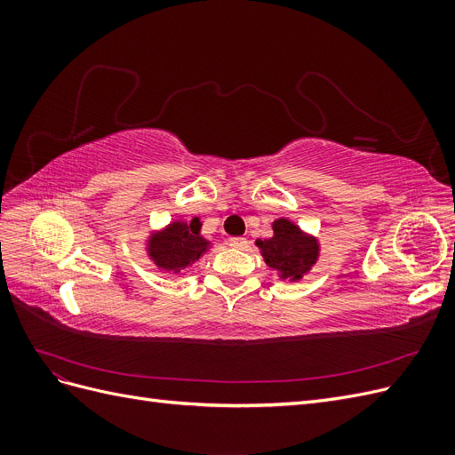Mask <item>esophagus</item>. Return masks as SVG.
Returning <instances> with one entry per match:
<instances>
[{"instance_id": "1", "label": "esophagus", "mask_w": 455, "mask_h": 455, "mask_svg": "<svg viewBox=\"0 0 455 455\" xmlns=\"http://www.w3.org/2000/svg\"><path fill=\"white\" fill-rule=\"evenodd\" d=\"M229 246L231 249H246V246H249V241L244 237H233L229 239Z\"/></svg>"}]
</instances>
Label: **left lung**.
I'll return each instance as SVG.
<instances>
[{"mask_svg":"<svg viewBox=\"0 0 455 455\" xmlns=\"http://www.w3.org/2000/svg\"><path fill=\"white\" fill-rule=\"evenodd\" d=\"M273 235L256 239L261 258L283 281L298 283L319 261L321 243L288 218L273 220Z\"/></svg>","mask_w":455,"mask_h":455,"instance_id":"left-lung-1","label":"left lung"}]
</instances>
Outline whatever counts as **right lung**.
<instances>
[{
    "label": "right lung",
    "instance_id": "1",
    "mask_svg": "<svg viewBox=\"0 0 455 455\" xmlns=\"http://www.w3.org/2000/svg\"><path fill=\"white\" fill-rule=\"evenodd\" d=\"M199 218L189 222L176 218L161 229L149 231L144 251L156 269L167 273H180L188 269L211 251L212 243L201 235Z\"/></svg>",
    "mask_w": 455,
    "mask_h": 455
}]
</instances>
